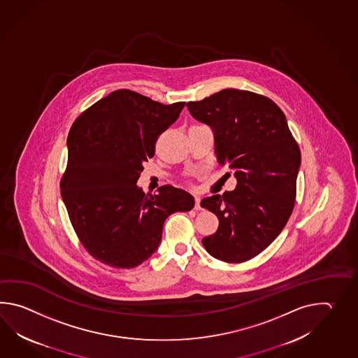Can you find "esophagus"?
Masks as SVG:
<instances>
[{
	"mask_svg": "<svg viewBox=\"0 0 358 358\" xmlns=\"http://www.w3.org/2000/svg\"><path fill=\"white\" fill-rule=\"evenodd\" d=\"M194 210H202V206H201V198H194Z\"/></svg>",
	"mask_w": 358,
	"mask_h": 358,
	"instance_id": "obj_1",
	"label": "esophagus"
}]
</instances>
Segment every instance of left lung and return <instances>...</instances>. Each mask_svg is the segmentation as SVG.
<instances>
[{
	"mask_svg": "<svg viewBox=\"0 0 358 358\" xmlns=\"http://www.w3.org/2000/svg\"><path fill=\"white\" fill-rule=\"evenodd\" d=\"M190 115L213 131L215 155L236 178V189L202 199L219 228L202 239L215 259L239 264L273 243L296 201L301 151L285 115L257 93L222 90L187 103Z\"/></svg>",
	"mask_w": 358,
	"mask_h": 358,
	"instance_id": "left-lung-1",
	"label": "left lung"
}]
</instances>
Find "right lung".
Listing matches in <instances>:
<instances>
[{
    "label": "right lung",
    "mask_w": 358,
    "mask_h": 358,
    "mask_svg": "<svg viewBox=\"0 0 358 358\" xmlns=\"http://www.w3.org/2000/svg\"><path fill=\"white\" fill-rule=\"evenodd\" d=\"M184 105L119 90L71 125L61 197L79 241L99 262L137 267L157 250L168 216L193 208L194 198L185 190L162 185L152 196L137 185L157 138Z\"/></svg>",
    "instance_id": "right-lung-1"
}]
</instances>
